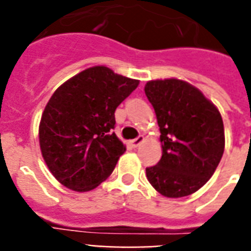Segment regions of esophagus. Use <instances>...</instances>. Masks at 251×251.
<instances>
[{"mask_svg":"<svg viewBox=\"0 0 251 251\" xmlns=\"http://www.w3.org/2000/svg\"><path fill=\"white\" fill-rule=\"evenodd\" d=\"M143 142H145V137H143V135H139V137L135 138V139H133V141L130 142V143H131V146H133V147H138V146L141 145V143H143Z\"/></svg>","mask_w":251,"mask_h":251,"instance_id":"1","label":"esophagus"}]
</instances>
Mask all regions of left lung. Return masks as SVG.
I'll return each mask as SVG.
<instances>
[{"mask_svg":"<svg viewBox=\"0 0 251 251\" xmlns=\"http://www.w3.org/2000/svg\"><path fill=\"white\" fill-rule=\"evenodd\" d=\"M146 96L160 127L161 155L146 168L153 189L167 198L199 190L222 160L226 135L222 114L193 84L177 78L149 80Z\"/></svg>","mask_w":251,"mask_h":251,"instance_id":"obj_1","label":"left lung"}]
</instances>
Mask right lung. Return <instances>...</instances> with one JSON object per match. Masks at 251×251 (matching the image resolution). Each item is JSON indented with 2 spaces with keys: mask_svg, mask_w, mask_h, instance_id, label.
Segmentation results:
<instances>
[{
  "mask_svg": "<svg viewBox=\"0 0 251 251\" xmlns=\"http://www.w3.org/2000/svg\"><path fill=\"white\" fill-rule=\"evenodd\" d=\"M138 84V79L100 65L72 76L54 91L41 114L39 143L58 182L83 193L109 177L126 151L112 131L114 112Z\"/></svg>",
  "mask_w": 251,
  "mask_h": 251,
  "instance_id": "obj_1",
  "label": "right lung"
}]
</instances>
